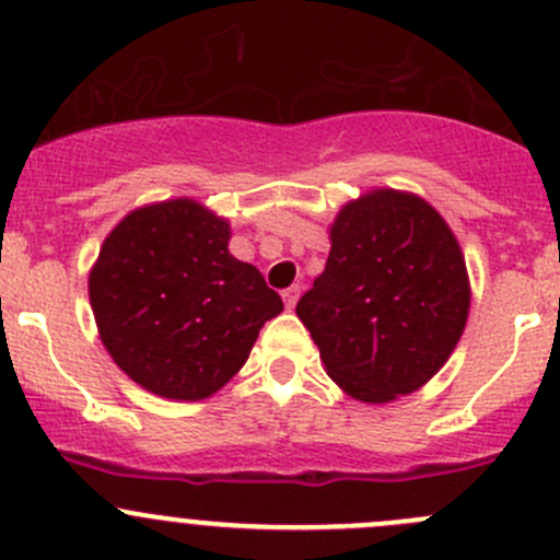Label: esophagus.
<instances>
[{
  "instance_id": "34e87169",
  "label": "esophagus",
  "mask_w": 560,
  "mask_h": 560,
  "mask_svg": "<svg viewBox=\"0 0 560 560\" xmlns=\"http://www.w3.org/2000/svg\"><path fill=\"white\" fill-rule=\"evenodd\" d=\"M299 293H302V288H299V285H291V288H285V291H282V302H285V307H288V310L296 307Z\"/></svg>"
}]
</instances>
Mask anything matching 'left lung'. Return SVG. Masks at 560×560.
<instances>
[{
	"label": "left lung",
	"instance_id": "obj_1",
	"mask_svg": "<svg viewBox=\"0 0 560 560\" xmlns=\"http://www.w3.org/2000/svg\"><path fill=\"white\" fill-rule=\"evenodd\" d=\"M329 245L324 272L296 304L326 375L370 406L422 389L468 320L455 231L417 192L373 187L342 203Z\"/></svg>",
	"mask_w": 560,
	"mask_h": 560
}]
</instances>
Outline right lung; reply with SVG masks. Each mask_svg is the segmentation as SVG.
I'll return each mask as SVG.
<instances>
[{
  "label": "right lung",
  "mask_w": 560,
  "mask_h": 560,
  "mask_svg": "<svg viewBox=\"0 0 560 560\" xmlns=\"http://www.w3.org/2000/svg\"><path fill=\"white\" fill-rule=\"evenodd\" d=\"M231 223L196 198L127 212L90 269L97 335L141 389L198 402L242 370L282 299L231 256Z\"/></svg>",
  "instance_id": "add662e5"
}]
</instances>
